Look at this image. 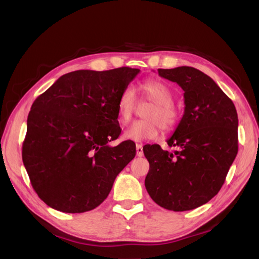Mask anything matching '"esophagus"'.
<instances>
[{"label": "esophagus", "instance_id": "esophagus-1", "mask_svg": "<svg viewBox=\"0 0 259 259\" xmlns=\"http://www.w3.org/2000/svg\"><path fill=\"white\" fill-rule=\"evenodd\" d=\"M136 150H137V156H138V157L144 156V150H142V146L141 145H137L136 146Z\"/></svg>", "mask_w": 259, "mask_h": 259}]
</instances>
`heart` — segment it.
<instances>
[{
    "label": "heart",
    "mask_w": 259,
    "mask_h": 259,
    "mask_svg": "<svg viewBox=\"0 0 259 259\" xmlns=\"http://www.w3.org/2000/svg\"><path fill=\"white\" fill-rule=\"evenodd\" d=\"M142 98L153 103L145 113L146 120H138L124 131V138L136 142L156 139L163 130L175 129L179 121V111L174 102L171 89L161 81L147 80L140 84ZM118 114L121 122H128L137 108L135 90L126 87L118 99Z\"/></svg>",
    "instance_id": "obj_1"
}]
</instances>
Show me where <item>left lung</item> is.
I'll return each mask as SVG.
<instances>
[{"label": "left lung", "instance_id": "8db88e82", "mask_svg": "<svg viewBox=\"0 0 259 259\" xmlns=\"http://www.w3.org/2000/svg\"><path fill=\"white\" fill-rule=\"evenodd\" d=\"M184 90L185 111L167 140L175 151L146 145L145 186L152 200L174 211L191 210L218 194L238 152V115L210 76L191 67L158 69Z\"/></svg>", "mask_w": 259, "mask_h": 259}]
</instances>
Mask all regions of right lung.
<instances>
[{"label":"right lung","instance_id":"add662e5","mask_svg":"<svg viewBox=\"0 0 259 259\" xmlns=\"http://www.w3.org/2000/svg\"><path fill=\"white\" fill-rule=\"evenodd\" d=\"M140 72L122 67L64 74L33 102L22 159L31 185L48 206L78 213L98 207L136 156L118 138V99Z\"/></svg>","mask_w":259,"mask_h":259}]
</instances>
